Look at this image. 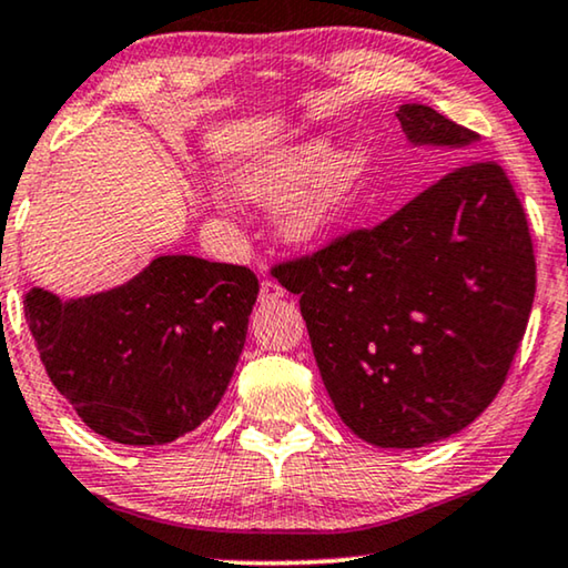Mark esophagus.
<instances>
[{
	"mask_svg": "<svg viewBox=\"0 0 568 568\" xmlns=\"http://www.w3.org/2000/svg\"><path fill=\"white\" fill-rule=\"evenodd\" d=\"M282 297H284L282 286H278L274 278H263V282H261V302H263V305H268V302H276Z\"/></svg>",
	"mask_w": 568,
	"mask_h": 568,
	"instance_id": "obj_1",
	"label": "esophagus"
}]
</instances>
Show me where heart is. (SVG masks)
Here are the masks:
<instances>
[{
  "instance_id": "b5f03b06",
  "label": "heart",
  "mask_w": 568,
  "mask_h": 568,
  "mask_svg": "<svg viewBox=\"0 0 568 568\" xmlns=\"http://www.w3.org/2000/svg\"><path fill=\"white\" fill-rule=\"evenodd\" d=\"M369 173L364 146L333 152L328 139H310L271 154L240 181L243 196L282 204L278 230L290 243L313 245L331 237L359 204Z\"/></svg>"
}]
</instances>
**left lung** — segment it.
Listing matches in <instances>:
<instances>
[{
    "instance_id": "1",
    "label": "left lung",
    "mask_w": 568,
    "mask_h": 568,
    "mask_svg": "<svg viewBox=\"0 0 568 568\" xmlns=\"http://www.w3.org/2000/svg\"><path fill=\"white\" fill-rule=\"evenodd\" d=\"M410 144L468 160L476 131L400 105ZM300 294L310 344L341 422L377 447L460 432L501 390L535 300L523 201L494 160L447 170L398 212L271 266Z\"/></svg>"
}]
</instances>
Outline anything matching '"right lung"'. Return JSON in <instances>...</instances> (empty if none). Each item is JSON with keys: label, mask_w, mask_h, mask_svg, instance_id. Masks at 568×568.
<instances>
[{"label": "right lung", "mask_w": 568, "mask_h": 568, "mask_svg": "<svg viewBox=\"0 0 568 568\" xmlns=\"http://www.w3.org/2000/svg\"><path fill=\"white\" fill-rule=\"evenodd\" d=\"M258 297L251 268L160 255L111 292L22 300L45 375L100 437L168 445L220 406Z\"/></svg>", "instance_id": "1"}]
</instances>
